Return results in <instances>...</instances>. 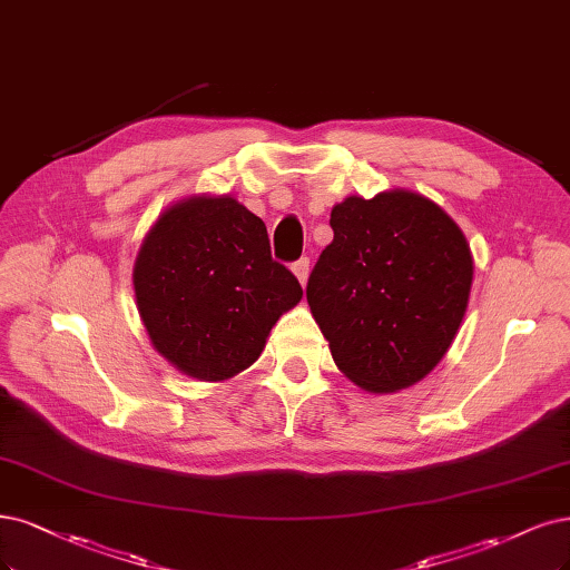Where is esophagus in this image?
Segmentation results:
<instances>
[{
	"instance_id": "1",
	"label": "esophagus",
	"mask_w": 570,
	"mask_h": 570,
	"mask_svg": "<svg viewBox=\"0 0 570 570\" xmlns=\"http://www.w3.org/2000/svg\"><path fill=\"white\" fill-rule=\"evenodd\" d=\"M308 257H302V259H297L292 264V273L294 276H297V281L302 283V285H306V278H308Z\"/></svg>"
}]
</instances>
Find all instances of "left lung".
I'll return each mask as SVG.
<instances>
[{"instance_id":"obj_1","label":"left lung","mask_w":570,"mask_h":570,"mask_svg":"<svg viewBox=\"0 0 570 570\" xmlns=\"http://www.w3.org/2000/svg\"><path fill=\"white\" fill-rule=\"evenodd\" d=\"M335 238L306 299L332 358L372 394L412 386L439 365L464 318L474 262L464 233L429 198L386 190L332 207Z\"/></svg>"}]
</instances>
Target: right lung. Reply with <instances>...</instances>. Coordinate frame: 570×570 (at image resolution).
<instances>
[{
	"mask_svg": "<svg viewBox=\"0 0 570 570\" xmlns=\"http://www.w3.org/2000/svg\"><path fill=\"white\" fill-rule=\"evenodd\" d=\"M134 292L155 351L203 382L257 361L271 327L304 294L273 262L264 222L230 195L171 205L139 249Z\"/></svg>",
	"mask_w": 570,
	"mask_h": 570,
	"instance_id": "obj_1",
	"label": "right lung"
}]
</instances>
